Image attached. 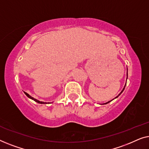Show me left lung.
I'll return each instance as SVG.
<instances>
[{"label": "left lung", "mask_w": 149, "mask_h": 149, "mask_svg": "<svg viewBox=\"0 0 149 149\" xmlns=\"http://www.w3.org/2000/svg\"><path fill=\"white\" fill-rule=\"evenodd\" d=\"M127 78H126V81H127ZM125 85H126V83H125V86H124V87H123V90H122V91H121V93H119V95H117V96H116V98H117V97H118V96H119V95H120L121 93H123V91H124V89H125ZM113 99H114V98H113ZM111 100H110V101H108V102H105V103H103V104H107V103H109V102H110L111 101Z\"/></svg>", "instance_id": "1"}]
</instances>
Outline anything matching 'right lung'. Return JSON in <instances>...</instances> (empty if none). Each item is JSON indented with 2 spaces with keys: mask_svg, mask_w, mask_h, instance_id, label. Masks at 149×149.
<instances>
[{
  "mask_svg": "<svg viewBox=\"0 0 149 149\" xmlns=\"http://www.w3.org/2000/svg\"><path fill=\"white\" fill-rule=\"evenodd\" d=\"M25 95H26L27 96H28V98H31V99H32L34 100V101H36V102H38V103H40V104H49V103H51V102H42V101H40V100L36 99V98H34L33 97H32V96H31L29 94H28L27 93H26V92H24Z\"/></svg>",
  "mask_w": 149,
  "mask_h": 149,
  "instance_id": "add662e5",
  "label": "right lung"
}]
</instances>
